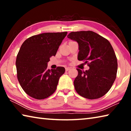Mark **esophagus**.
Wrapping results in <instances>:
<instances>
[{
  "label": "esophagus",
  "mask_w": 131,
  "mask_h": 131,
  "mask_svg": "<svg viewBox=\"0 0 131 131\" xmlns=\"http://www.w3.org/2000/svg\"><path fill=\"white\" fill-rule=\"evenodd\" d=\"M70 69H71L70 68H65V70H66V71H68V70H70Z\"/></svg>",
  "instance_id": "1"
}]
</instances>
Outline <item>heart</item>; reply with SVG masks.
<instances>
[{
    "label": "heart",
    "mask_w": 131,
    "mask_h": 131,
    "mask_svg": "<svg viewBox=\"0 0 131 131\" xmlns=\"http://www.w3.org/2000/svg\"><path fill=\"white\" fill-rule=\"evenodd\" d=\"M70 42H72V41H70ZM70 42H69V43H70Z\"/></svg>",
    "instance_id": "obj_1"
}]
</instances>
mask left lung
Masks as SVG:
<instances>
[{"mask_svg": "<svg viewBox=\"0 0 131 131\" xmlns=\"http://www.w3.org/2000/svg\"><path fill=\"white\" fill-rule=\"evenodd\" d=\"M68 37L77 42V59L85 60L90 69L83 72L79 69L74 81L76 92L85 98L95 99L105 95L116 78L117 58L107 39L92 31L72 32Z\"/></svg>", "mask_w": 131, "mask_h": 131, "instance_id": "left-lung-1", "label": "left lung"}]
</instances>
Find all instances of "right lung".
Segmentation results:
<instances>
[{
    "label": "right lung",
    "mask_w": 131,
    "mask_h": 131,
    "mask_svg": "<svg viewBox=\"0 0 131 131\" xmlns=\"http://www.w3.org/2000/svg\"><path fill=\"white\" fill-rule=\"evenodd\" d=\"M67 34L44 33L29 37L22 44L15 65L19 83L29 96L43 99L55 91L65 69H47V64Z\"/></svg>",
    "instance_id": "add662e5"
}]
</instances>
